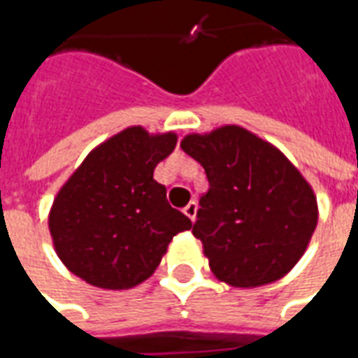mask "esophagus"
<instances>
[{"label": "esophagus", "mask_w": 358, "mask_h": 358, "mask_svg": "<svg viewBox=\"0 0 358 358\" xmlns=\"http://www.w3.org/2000/svg\"><path fill=\"white\" fill-rule=\"evenodd\" d=\"M183 214L194 222V217H196V202H189L187 206L183 208Z\"/></svg>", "instance_id": "34e87169"}]
</instances>
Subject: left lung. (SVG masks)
I'll use <instances>...</instances> for the list:
<instances>
[{
  "instance_id": "left-lung-1",
  "label": "left lung",
  "mask_w": 358,
  "mask_h": 358,
  "mask_svg": "<svg viewBox=\"0 0 358 358\" xmlns=\"http://www.w3.org/2000/svg\"><path fill=\"white\" fill-rule=\"evenodd\" d=\"M181 148L210 183L192 233L215 278L252 289L291 272L313 239L318 202L287 156L239 125L187 134Z\"/></svg>"
}]
</instances>
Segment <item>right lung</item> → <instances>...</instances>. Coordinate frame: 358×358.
I'll return each instance as SVG.
<instances>
[{
	"mask_svg": "<svg viewBox=\"0 0 358 358\" xmlns=\"http://www.w3.org/2000/svg\"><path fill=\"white\" fill-rule=\"evenodd\" d=\"M175 133L127 127L98 144L53 199L48 225L65 268L100 289L136 287L192 222L169 206L154 169L175 150Z\"/></svg>",
	"mask_w": 358,
	"mask_h": 358,
	"instance_id": "1",
	"label": "right lung"
}]
</instances>
